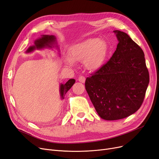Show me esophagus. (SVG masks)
I'll return each mask as SVG.
<instances>
[{
	"label": "esophagus",
	"instance_id": "obj_1",
	"mask_svg": "<svg viewBox=\"0 0 159 159\" xmlns=\"http://www.w3.org/2000/svg\"><path fill=\"white\" fill-rule=\"evenodd\" d=\"M85 80H86V79L84 76H80L79 77V81L80 82V83H84L85 82Z\"/></svg>",
	"mask_w": 159,
	"mask_h": 159
}]
</instances>
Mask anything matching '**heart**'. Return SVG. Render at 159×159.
<instances>
[{"instance_id": "b5f03b06", "label": "heart", "mask_w": 159, "mask_h": 159, "mask_svg": "<svg viewBox=\"0 0 159 159\" xmlns=\"http://www.w3.org/2000/svg\"><path fill=\"white\" fill-rule=\"evenodd\" d=\"M108 46L105 41L98 38L88 39L70 49L68 63L83 62L89 70L98 69L104 63Z\"/></svg>"}]
</instances>
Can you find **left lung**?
<instances>
[{"mask_svg": "<svg viewBox=\"0 0 159 159\" xmlns=\"http://www.w3.org/2000/svg\"><path fill=\"white\" fill-rule=\"evenodd\" d=\"M114 32L119 42L115 52L85 81L96 111L106 120H120L134 114L143 104L149 83L142 49L126 33Z\"/></svg>", "mask_w": 159, "mask_h": 159, "instance_id": "left-lung-1", "label": "left lung"}]
</instances>
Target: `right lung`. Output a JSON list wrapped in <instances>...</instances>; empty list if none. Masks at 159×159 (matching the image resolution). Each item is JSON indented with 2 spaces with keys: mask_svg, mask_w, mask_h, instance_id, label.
<instances>
[{
  "mask_svg": "<svg viewBox=\"0 0 159 159\" xmlns=\"http://www.w3.org/2000/svg\"><path fill=\"white\" fill-rule=\"evenodd\" d=\"M56 43V38L54 35H43L40 38L35 41L34 45L30 46L26 51V53L33 52L35 49H40L45 48H52L53 45ZM75 83V80L73 79H69L65 84H61L60 86V94L61 98L63 99L65 95L72 86Z\"/></svg>",
  "mask_w": 159,
  "mask_h": 159,
  "instance_id": "obj_1",
  "label": "right lung"
}]
</instances>
